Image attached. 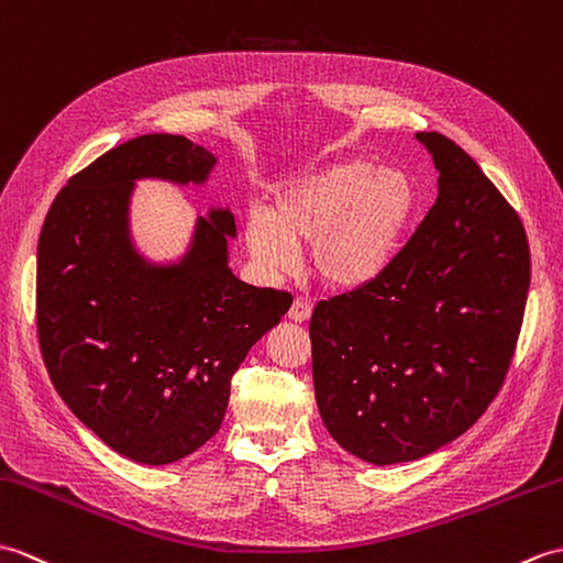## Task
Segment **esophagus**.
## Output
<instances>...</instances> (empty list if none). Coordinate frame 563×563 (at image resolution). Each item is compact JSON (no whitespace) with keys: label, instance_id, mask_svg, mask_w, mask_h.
<instances>
[{"label":"esophagus","instance_id":"34e87169","mask_svg":"<svg viewBox=\"0 0 563 563\" xmlns=\"http://www.w3.org/2000/svg\"><path fill=\"white\" fill-rule=\"evenodd\" d=\"M310 313H313V308H310V303L306 301V298H294L291 303V310H289V320L294 322H306L310 318Z\"/></svg>","mask_w":563,"mask_h":563}]
</instances>
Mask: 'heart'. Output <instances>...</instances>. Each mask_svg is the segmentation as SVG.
Returning a JSON list of instances; mask_svg holds the SVG:
<instances>
[{
    "label": "heart",
    "instance_id": "b5f03b06",
    "mask_svg": "<svg viewBox=\"0 0 563 563\" xmlns=\"http://www.w3.org/2000/svg\"><path fill=\"white\" fill-rule=\"evenodd\" d=\"M417 207V185L402 168L344 161L286 183L272 199L269 217L247 219L245 241L269 272H289L294 250L313 245L318 279L356 291L393 267Z\"/></svg>",
    "mask_w": 563,
    "mask_h": 563
}]
</instances>
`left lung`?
Masks as SVG:
<instances>
[{"label": "left lung", "mask_w": 563, "mask_h": 563, "mask_svg": "<svg viewBox=\"0 0 563 563\" xmlns=\"http://www.w3.org/2000/svg\"><path fill=\"white\" fill-rule=\"evenodd\" d=\"M439 197L378 282L310 318L320 417L346 453L411 462L451 443L501 390L530 289L518 211L462 148L419 132Z\"/></svg>", "instance_id": "left-lung-1"}]
</instances>
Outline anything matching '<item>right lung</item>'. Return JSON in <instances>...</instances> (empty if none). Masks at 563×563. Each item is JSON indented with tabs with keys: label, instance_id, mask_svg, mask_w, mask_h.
<instances>
[{
	"label": "right lung",
	"instance_id": "1",
	"mask_svg": "<svg viewBox=\"0 0 563 563\" xmlns=\"http://www.w3.org/2000/svg\"><path fill=\"white\" fill-rule=\"evenodd\" d=\"M211 166L185 136H136L69 178L37 241L35 324L49 380L98 439L144 465L190 455L221 429L233 373L294 301L233 277L231 211L199 219L180 265L134 253L132 183H202Z\"/></svg>",
	"mask_w": 563,
	"mask_h": 563
}]
</instances>
